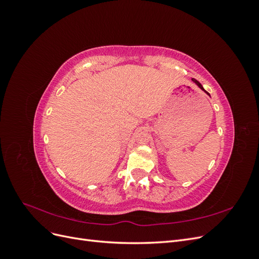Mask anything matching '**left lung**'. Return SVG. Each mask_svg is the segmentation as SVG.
Instances as JSON below:
<instances>
[{
	"label": "left lung",
	"mask_w": 259,
	"mask_h": 259,
	"mask_svg": "<svg viewBox=\"0 0 259 259\" xmlns=\"http://www.w3.org/2000/svg\"><path fill=\"white\" fill-rule=\"evenodd\" d=\"M192 81H193V82H194V83H195V84H197V85H198V86H199V88H200V89H201V90H203V91H204V92H205V93H206V94H208V93H207V92H206V91H205V90H204V89H203V86H202V85H201V83H200V82H199V81H197V80H195V79H192Z\"/></svg>",
	"instance_id": "8db88e82"
}]
</instances>
